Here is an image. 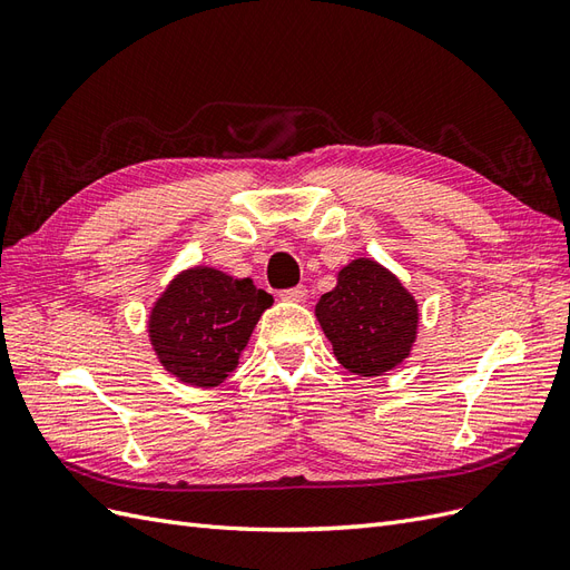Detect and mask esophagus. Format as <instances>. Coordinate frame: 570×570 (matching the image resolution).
<instances>
[{
  "instance_id": "1",
  "label": "esophagus",
  "mask_w": 570,
  "mask_h": 570,
  "mask_svg": "<svg viewBox=\"0 0 570 570\" xmlns=\"http://www.w3.org/2000/svg\"><path fill=\"white\" fill-rule=\"evenodd\" d=\"M308 297V289L304 285H297V287H289V289H283L281 292V299L285 302H295V304H304Z\"/></svg>"
}]
</instances>
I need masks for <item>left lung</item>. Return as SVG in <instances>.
Here are the masks:
<instances>
[{
    "instance_id": "left-lung-1",
    "label": "left lung",
    "mask_w": 570,
    "mask_h": 570,
    "mask_svg": "<svg viewBox=\"0 0 570 570\" xmlns=\"http://www.w3.org/2000/svg\"><path fill=\"white\" fill-rule=\"evenodd\" d=\"M316 318L344 368L377 377L409 358L421 308L390 268L358 256L337 271V285L318 299Z\"/></svg>"
}]
</instances>
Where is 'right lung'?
I'll use <instances>...</instances> for the list:
<instances>
[{
    "label": "right lung",
    "instance_id": "add662e5",
    "mask_svg": "<svg viewBox=\"0 0 570 570\" xmlns=\"http://www.w3.org/2000/svg\"><path fill=\"white\" fill-rule=\"evenodd\" d=\"M268 306L273 297L252 278H235L214 266L185 268L151 304V350L176 381L218 387L237 368Z\"/></svg>",
    "mask_w": 570,
    "mask_h": 570
}]
</instances>
